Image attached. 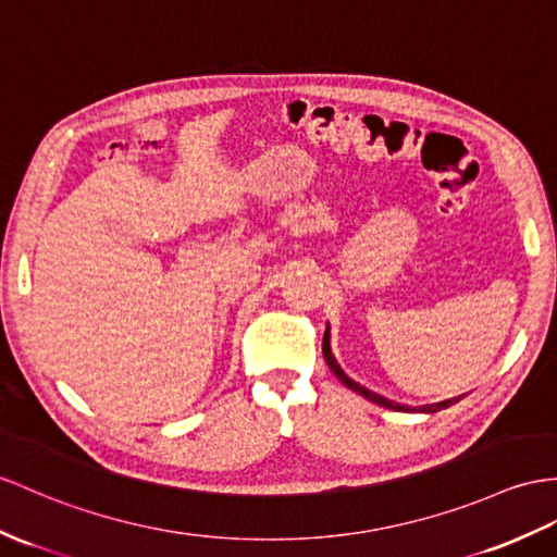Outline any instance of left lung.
I'll use <instances>...</instances> for the list:
<instances>
[{
    "label": "left lung",
    "mask_w": 557,
    "mask_h": 557,
    "mask_svg": "<svg viewBox=\"0 0 557 557\" xmlns=\"http://www.w3.org/2000/svg\"><path fill=\"white\" fill-rule=\"evenodd\" d=\"M323 359H325V363L331 366V371L341 377V383H345L349 389H355V392H359V395H363L366 399H371V401H375V404H381V406H385V409H397V411H411V406H401V404H395V401H389V399H385V397H381V395H375V392H371V389H366V387H361L359 383H355V381H349V377L343 373V369L341 366H337V361L333 359V355H331V345H329V329H325V335H323ZM454 404V399H446V401H440V404H430V406H418V409H413V411H423V413H435V411H440V409H446V406H451Z\"/></svg>",
    "instance_id": "1"
}]
</instances>
